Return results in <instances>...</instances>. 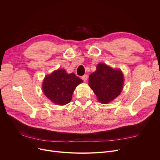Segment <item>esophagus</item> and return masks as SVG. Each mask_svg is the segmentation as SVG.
I'll return each instance as SVG.
<instances>
[{
	"label": "esophagus",
	"instance_id": "1",
	"mask_svg": "<svg viewBox=\"0 0 160 160\" xmlns=\"http://www.w3.org/2000/svg\"><path fill=\"white\" fill-rule=\"evenodd\" d=\"M82 80L84 81V82H86L87 80H88V74H84L83 76V77H82Z\"/></svg>",
	"mask_w": 160,
	"mask_h": 160
}]
</instances>
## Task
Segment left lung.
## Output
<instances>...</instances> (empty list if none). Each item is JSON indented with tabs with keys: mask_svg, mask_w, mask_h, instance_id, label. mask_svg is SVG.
I'll return each mask as SVG.
<instances>
[{
	"mask_svg": "<svg viewBox=\"0 0 160 160\" xmlns=\"http://www.w3.org/2000/svg\"><path fill=\"white\" fill-rule=\"evenodd\" d=\"M124 77L120 69H114L105 63H100L95 72L89 77V86L97 95L98 101L108 104L121 93Z\"/></svg>",
	"mask_w": 160,
	"mask_h": 160,
	"instance_id": "left-lung-1",
	"label": "left lung"
}]
</instances>
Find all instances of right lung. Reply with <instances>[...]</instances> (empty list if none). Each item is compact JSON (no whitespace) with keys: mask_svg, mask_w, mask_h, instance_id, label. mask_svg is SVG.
<instances>
[{"mask_svg":"<svg viewBox=\"0 0 160 160\" xmlns=\"http://www.w3.org/2000/svg\"><path fill=\"white\" fill-rule=\"evenodd\" d=\"M83 81L74 73L67 74L65 69L54 71L47 75L42 83L45 96L57 105L68 104L74 90Z\"/></svg>","mask_w":160,"mask_h":160,"instance_id":"add662e5","label":"right lung"}]
</instances>
